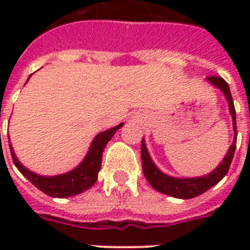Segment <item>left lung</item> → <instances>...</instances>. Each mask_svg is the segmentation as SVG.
I'll list each match as a JSON object with an SVG mask.
<instances>
[{
    "mask_svg": "<svg viewBox=\"0 0 250 250\" xmlns=\"http://www.w3.org/2000/svg\"><path fill=\"white\" fill-rule=\"evenodd\" d=\"M206 82L217 88L223 93L225 98L229 104V111L232 118V128H233V141L229 145V150L221 161V164L218 165L211 172L201 176H193V178H178V176H171V175L165 174L164 171H161L157 165L153 162L152 157L149 154L146 144H145L144 137L141 140V161H143V171L149 184L156 190L161 193L171 196L175 198H182V200H189V198L197 197L200 194L205 193L206 190L210 189L211 187L221 182L225 178L226 174L229 172V168L232 162L235 149H236V111L233 106L232 96L229 92V84L225 80L218 76H209L206 78Z\"/></svg>",
    "mask_w": 250,
    "mask_h": 250,
    "instance_id": "1",
    "label": "left lung"
}]
</instances>
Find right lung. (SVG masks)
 Returning <instances> with one entry per match:
<instances>
[{"instance_id":"add662e5","label":"right lung","mask_w":250,"mask_h":250,"mask_svg":"<svg viewBox=\"0 0 250 250\" xmlns=\"http://www.w3.org/2000/svg\"><path fill=\"white\" fill-rule=\"evenodd\" d=\"M29 78H31V75H29ZM29 78L27 79V82L29 80ZM123 125L125 123H119L115 127H111L106 131L97 133L90 143V146L85 157H84V160L75 168H72L64 174L53 175V176L36 174V172H33L25 166H23L21 161L18 160L17 154L11 146V143H9L10 152H11L14 165L17 166L18 170L21 171L23 176L28 179L29 182L32 183L36 188H39L41 192H44L45 194H48L50 197H71V196L83 193L84 190L89 189L90 187L97 182L98 172L101 170L104 149H105L106 144L113 139L118 129L123 127Z\"/></svg>"}]
</instances>
